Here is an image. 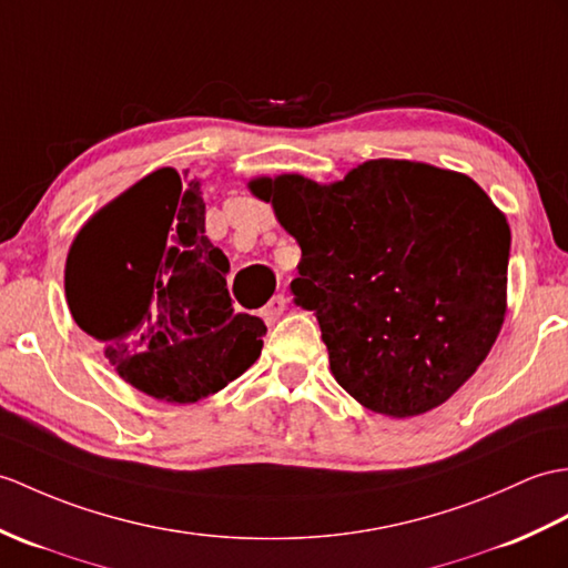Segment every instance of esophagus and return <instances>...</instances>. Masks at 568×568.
Returning <instances> with one entry per match:
<instances>
[{
  "mask_svg": "<svg viewBox=\"0 0 568 568\" xmlns=\"http://www.w3.org/2000/svg\"><path fill=\"white\" fill-rule=\"evenodd\" d=\"M285 305H287L285 295H273V297H271V302H268V305L261 310L263 322H266V324H273V322L278 320V316L285 312Z\"/></svg>",
  "mask_w": 568,
  "mask_h": 568,
  "instance_id": "esophagus-1",
  "label": "esophagus"
}]
</instances>
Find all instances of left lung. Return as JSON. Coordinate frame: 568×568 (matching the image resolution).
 Listing matches in <instances>:
<instances>
[{"mask_svg": "<svg viewBox=\"0 0 568 568\" xmlns=\"http://www.w3.org/2000/svg\"><path fill=\"white\" fill-rule=\"evenodd\" d=\"M302 258L290 283L314 312L336 382L371 412L440 406L489 355L506 314L510 230L477 183L373 160L322 186L256 179Z\"/></svg>", "mask_w": 568, "mask_h": 568, "instance_id": "obj_1", "label": "left lung"}]
</instances>
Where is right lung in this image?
<instances>
[{
  "label": "right lung",
  "mask_w": 568,
  "mask_h": 568,
  "mask_svg": "<svg viewBox=\"0 0 568 568\" xmlns=\"http://www.w3.org/2000/svg\"><path fill=\"white\" fill-rule=\"evenodd\" d=\"M227 273L205 236L201 183L160 169L77 234L64 293L118 375L154 399L189 404L240 377L263 346L266 324L234 312Z\"/></svg>",
  "instance_id": "1"
}]
</instances>
